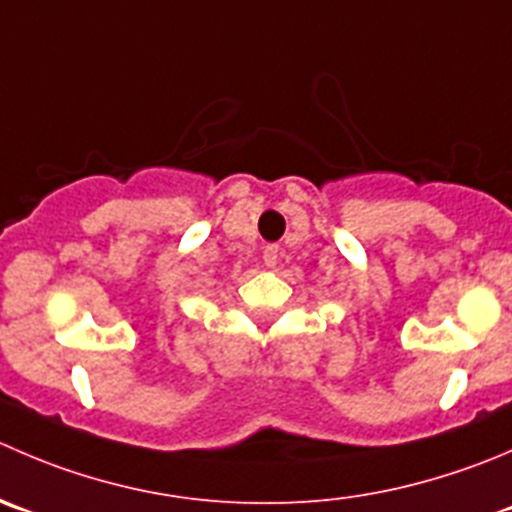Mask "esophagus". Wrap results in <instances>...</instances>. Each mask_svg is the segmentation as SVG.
<instances>
[{
    "mask_svg": "<svg viewBox=\"0 0 512 512\" xmlns=\"http://www.w3.org/2000/svg\"><path fill=\"white\" fill-rule=\"evenodd\" d=\"M277 257H280V247L277 245H267L265 250H262V262H265L267 267H275Z\"/></svg>",
    "mask_w": 512,
    "mask_h": 512,
    "instance_id": "obj_1",
    "label": "esophagus"
}]
</instances>
